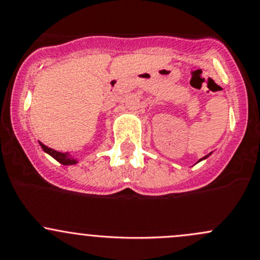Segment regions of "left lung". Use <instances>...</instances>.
Masks as SVG:
<instances>
[{
	"instance_id": "obj_1",
	"label": "left lung",
	"mask_w": 260,
	"mask_h": 260,
	"mask_svg": "<svg viewBox=\"0 0 260 260\" xmlns=\"http://www.w3.org/2000/svg\"><path fill=\"white\" fill-rule=\"evenodd\" d=\"M208 156H209V155H207V156H204V157H203V159H205V157H208ZM203 159H200V160H203Z\"/></svg>"
}]
</instances>
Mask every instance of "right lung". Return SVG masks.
Masks as SVG:
<instances>
[{
	"label": "right lung",
	"mask_w": 260,
	"mask_h": 260,
	"mask_svg": "<svg viewBox=\"0 0 260 260\" xmlns=\"http://www.w3.org/2000/svg\"><path fill=\"white\" fill-rule=\"evenodd\" d=\"M40 145H41V148L44 149L45 152L50 154L51 156L53 157V159H56L58 162H61V164H63V165L76 164V160L72 159L70 155H69V152L56 151V150H53V149H51V148H47V146L44 145V144H42V143H40Z\"/></svg>",
	"instance_id": "obj_1"
}]
</instances>
